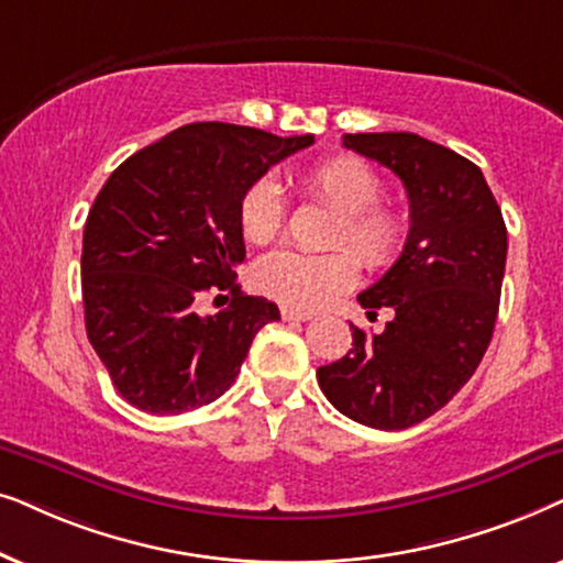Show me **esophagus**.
<instances>
[{
    "label": "esophagus",
    "instance_id": "esophagus-1",
    "mask_svg": "<svg viewBox=\"0 0 563 563\" xmlns=\"http://www.w3.org/2000/svg\"><path fill=\"white\" fill-rule=\"evenodd\" d=\"M280 313H283V319H286V321H309V319H313V313L290 309V306H283Z\"/></svg>",
    "mask_w": 563,
    "mask_h": 563
}]
</instances>
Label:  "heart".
Returning <instances> with one entry per match:
<instances>
[{"label":"heart","mask_w":563,"mask_h":563,"mask_svg":"<svg viewBox=\"0 0 563 563\" xmlns=\"http://www.w3.org/2000/svg\"><path fill=\"white\" fill-rule=\"evenodd\" d=\"M301 185L311 200L340 213L329 246H347L368 267H384L396 260L407 242L409 223L399 208L380 203L384 177L376 167L355 154H334L306 169ZM283 223L286 203L280 187L269 177L246 187L239 200L242 234L254 244H265L277 236ZM351 255L277 250L257 262L254 283L262 294L290 309H317L355 283L357 262Z\"/></svg>","instance_id":"1"}]
</instances>
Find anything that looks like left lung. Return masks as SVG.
<instances>
[{
	"label": "left lung",
	"mask_w": 563,
	"mask_h": 563,
	"mask_svg": "<svg viewBox=\"0 0 563 563\" xmlns=\"http://www.w3.org/2000/svg\"><path fill=\"white\" fill-rule=\"evenodd\" d=\"M342 146L394 172L409 195L401 257L357 296L391 309L380 334L352 327V350L317 371L334 409L376 430H407L466 386L492 342L507 229L482 169L417 133H347Z\"/></svg>",
	"instance_id": "1"
}]
</instances>
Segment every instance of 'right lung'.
Instances as JSON below:
<instances>
[{
	"label": "right lung",
	"instance_id": "add662e5",
	"mask_svg": "<svg viewBox=\"0 0 563 563\" xmlns=\"http://www.w3.org/2000/svg\"><path fill=\"white\" fill-rule=\"evenodd\" d=\"M231 123H190L129 156L97 192L81 239L87 336L125 401L183 415L234 384L254 334L280 319L246 296L239 200L273 164L311 146ZM230 306L200 318L203 292Z\"/></svg>",
	"mask_w": 563,
	"mask_h": 563
}]
</instances>
